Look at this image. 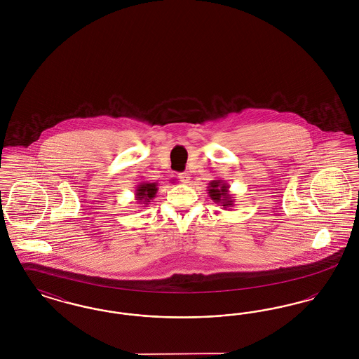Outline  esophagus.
<instances>
[{"label":"esophagus","mask_w":359,"mask_h":359,"mask_svg":"<svg viewBox=\"0 0 359 359\" xmlns=\"http://www.w3.org/2000/svg\"><path fill=\"white\" fill-rule=\"evenodd\" d=\"M179 179H180V182H182V183H184V184H188V183H189V180H191V177H189V175H188L187 172L179 173Z\"/></svg>","instance_id":"obj_1"}]
</instances>
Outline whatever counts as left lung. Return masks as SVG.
Instances as JSON below:
<instances>
[{
  "mask_svg": "<svg viewBox=\"0 0 359 359\" xmlns=\"http://www.w3.org/2000/svg\"><path fill=\"white\" fill-rule=\"evenodd\" d=\"M208 196L218 205L223 207V210H230L234 205V198L230 194V186L224 180H212L208 183Z\"/></svg>",
  "mask_w": 359,
  "mask_h": 359,
  "instance_id": "1",
  "label": "left lung"
}]
</instances>
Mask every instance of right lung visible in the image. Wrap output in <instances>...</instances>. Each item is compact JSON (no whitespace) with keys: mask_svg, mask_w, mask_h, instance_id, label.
I'll return each mask as SVG.
<instances>
[{"mask_svg":"<svg viewBox=\"0 0 359 359\" xmlns=\"http://www.w3.org/2000/svg\"><path fill=\"white\" fill-rule=\"evenodd\" d=\"M157 183H149V182H141L136 187L135 195H136V201L140 203L141 207H145L149 205V202L154 199L157 194Z\"/></svg>","mask_w":359,"mask_h":359,"instance_id":"1","label":"right lung"}]
</instances>
